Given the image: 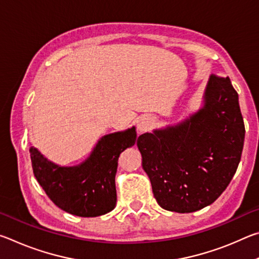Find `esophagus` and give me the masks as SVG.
Listing matches in <instances>:
<instances>
[{
  "instance_id": "esophagus-1",
  "label": "esophagus",
  "mask_w": 259,
  "mask_h": 259,
  "mask_svg": "<svg viewBox=\"0 0 259 259\" xmlns=\"http://www.w3.org/2000/svg\"><path fill=\"white\" fill-rule=\"evenodd\" d=\"M153 123H154V120L151 116H142L137 122V128L140 133H144L150 129Z\"/></svg>"
}]
</instances>
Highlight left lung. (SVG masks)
Segmentation results:
<instances>
[{
    "label": "left lung",
    "instance_id": "8db88e82",
    "mask_svg": "<svg viewBox=\"0 0 259 259\" xmlns=\"http://www.w3.org/2000/svg\"><path fill=\"white\" fill-rule=\"evenodd\" d=\"M244 134L239 96L230 77L211 75L198 111L140 135L142 165L160 207L187 213L213 203L238 169Z\"/></svg>",
    "mask_w": 259,
    "mask_h": 259
}]
</instances>
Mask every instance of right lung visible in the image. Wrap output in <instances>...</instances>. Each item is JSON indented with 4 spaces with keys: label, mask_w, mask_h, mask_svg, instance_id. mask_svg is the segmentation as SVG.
Returning a JSON list of instances; mask_svg holds the SVG:
<instances>
[{
    "label": "right lung",
    "mask_w": 259,
    "mask_h": 259,
    "mask_svg": "<svg viewBox=\"0 0 259 259\" xmlns=\"http://www.w3.org/2000/svg\"><path fill=\"white\" fill-rule=\"evenodd\" d=\"M136 126L100 138L80 164L64 166L30 146L34 176L57 207L80 217H97L116 205L115 175L122 152L134 146Z\"/></svg>",
    "instance_id": "obj_1"
}]
</instances>
